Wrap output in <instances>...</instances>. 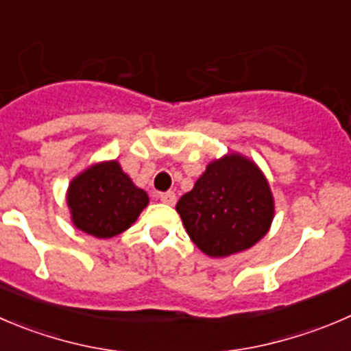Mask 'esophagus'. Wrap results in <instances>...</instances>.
I'll list each match as a JSON object with an SVG mask.
<instances>
[{"label":"esophagus","instance_id":"34e87169","mask_svg":"<svg viewBox=\"0 0 351 351\" xmlns=\"http://www.w3.org/2000/svg\"><path fill=\"white\" fill-rule=\"evenodd\" d=\"M158 198H160V202L165 203V205H173V203H176V193H173V191L160 193Z\"/></svg>","mask_w":351,"mask_h":351}]
</instances>
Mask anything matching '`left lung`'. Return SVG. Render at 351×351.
Returning a JSON list of instances; mask_svg holds the SVG:
<instances>
[{"mask_svg":"<svg viewBox=\"0 0 351 351\" xmlns=\"http://www.w3.org/2000/svg\"><path fill=\"white\" fill-rule=\"evenodd\" d=\"M176 210L193 243L208 256L222 258L252 248L267 234L274 198L256 163L229 153L206 165Z\"/></svg>","mask_w":351,"mask_h":351,"instance_id":"left-lung-1","label":"left lung"}]
</instances>
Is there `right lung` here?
<instances>
[{
    "mask_svg": "<svg viewBox=\"0 0 351 351\" xmlns=\"http://www.w3.org/2000/svg\"><path fill=\"white\" fill-rule=\"evenodd\" d=\"M148 202L146 191L131 181L117 160L88 167L66 191L73 226L101 239L128 231Z\"/></svg>",
    "mask_w": 351,
    "mask_h": 351,
    "instance_id": "1",
    "label": "right lung"
}]
</instances>
